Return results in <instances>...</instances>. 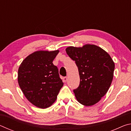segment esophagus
I'll return each mask as SVG.
<instances>
[{"label": "esophagus", "instance_id": "1", "mask_svg": "<svg viewBox=\"0 0 131 131\" xmlns=\"http://www.w3.org/2000/svg\"><path fill=\"white\" fill-rule=\"evenodd\" d=\"M67 80H68L67 77H64L63 78V82H65V83H66V82L67 81Z\"/></svg>", "mask_w": 131, "mask_h": 131}]
</instances>
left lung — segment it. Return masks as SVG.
<instances>
[{"label": "left lung", "instance_id": "obj_1", "mask_svg": "<svg viewBox=\"0 0 131 131\" xmlns=\"http://www.w3.org/2000/svg\"><path fill=\"white\" fill-rule=\"evenodd\" d=\"M66 51L78 68L80 84L73 90L76 98L84 106H92L109 89L113 78L114 63L109 54L94 44L67 47Z\"/></svg>", "mask_w": 131, "mask_h": 131}]
</instances>
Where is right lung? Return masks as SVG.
Masks as SVG:
<instances>
[{
  "label": "right lung",
  "instance_id": "add662e5",
  "mask_svg": "<svg viewBox=\"0 0 131 131\" xmlns=\"http://www.w3.org/2000/svg\"><path fill=\"white\" fill-rule=\"evenodd\" d=\"M59 50L37 51L22 62L18 82L26 99L37 107L46 108L56 101L63 83L52 61Z\"/></svg>",
  "mask_w": 131,
  "mask_h": 131
}]
</instances>
